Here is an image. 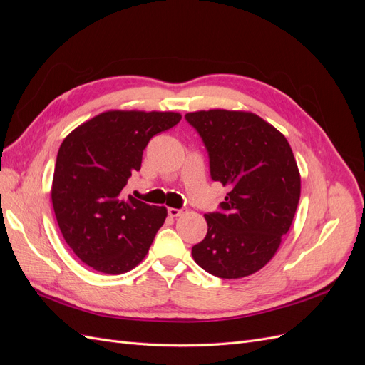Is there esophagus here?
<instances>
[{
    "label": "esophagus",
    "instance_id": "obj_1",
    "mask_svg": "<svg viewBox=\"0 0 365 365\" xmlns=\"http://www.w3.org/2000/svg\"><path fill=\"white\" fill-rule=\"evenodd\" d=\"M168 213L170 217H178V216H182L185 213L184 208H173V207H169L168 208Z\"/></svg>",
    "mask_w": 365,
    "mask_h": 365
}]
</instances>
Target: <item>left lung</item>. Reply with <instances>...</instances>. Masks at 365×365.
I'll return each instance as SVG.
<instances>
[{"label": "left lung", "instance_id": "obj_1", "mask_svg": "<svg viewBox=\"0 0 365 365\" xmlns=\"http://www.w3.org/2000/svg\"><path fill=\"white\" fill-rule=\"evenodd\" d=\"M185 118L204 140L212 178L230 190L220 212L204 215L207 236L192 256L216 277H247L274 257L294 220L302 180L292 149L250 111L208 109Z\"/></svg>", "mask_w": 365, "mask_h": 365}]
</instances>
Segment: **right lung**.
<instances>
[{"label": "right lung", "mask_w": 365, "mask_h": 365, "mask_svg": "<svg viewBox=\"0 0 365 365\" xmlns=\"http://www.w3.org/2000/svg\"><path fill=\"white\" fill-rule=\"evenodd\" d=\"M180 113L109 109L63 138L51 202L68 247L94 271L118 275L146 257L168 208L125 196L149 140L178 125Z\"/></svg>", "instance_id": "add662e5"}]
</instances>
